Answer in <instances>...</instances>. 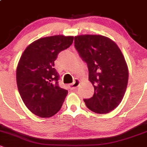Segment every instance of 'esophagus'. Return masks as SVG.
<instances>
[{
  "label": "esophagus",
  "instance_id": "obj_1",
  "mask_svg": "<svg viewBox=\"0 0 147 147\" xmlns=\"http://www.w3.org/2000/svg\"><path fill=\"white\" fill-rule=\"evenodd\" d=\"M79 84H80V81H79V79H75L74 82L71 83V84H70L69 85H68V87H69V89H71V90H75V89L77 88V87H79Z\"/></svg>",
  "mask_w": 147,
  "mask_h": 147
}]
</instances>
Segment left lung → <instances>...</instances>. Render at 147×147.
Returning a JSON list of instances; mask_svg holds the SVG:
<instances>
[{
  "label": "left lung",
  "mask_w": 147,
  "mask_h": 147,
  "mask_svg": "<svg viewBox=\"0 0 147 147\" xmlns=\"http://www.w3.org/2000/svg\"><path fill=\"white\" fill-rule=\"evenodd\" d=\"M74 47L87 63L95 90L92 98L84 99L86 106L98 114L110 112L121 103L127 85L128 70L122 52L114 41L100 35L76 36Z\"/></svg>",
  "instance_id": "1"
}]
</instances>
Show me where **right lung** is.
Returning <instances> with one entry per match:
<instances>
[{
    "instance_id": "1",
    "label": "right lung",
    "mask_w": 147,
    "mask_h": 147,
    "mask_svg": "<svg viewBox=\"0 0 147 147\" xmlns=\"http://www.w3.org/2000/svg\"><path fill=\"white\" fill-rule=\"evenodd\" d=\"M73 41V36L42 38L30 44L20 57L17 68L19 92L28 109L40 117L58 112L66 97L68 90L59 87L60 75L54 65L58 54Z\"/></svg>"
}]
</instances>
